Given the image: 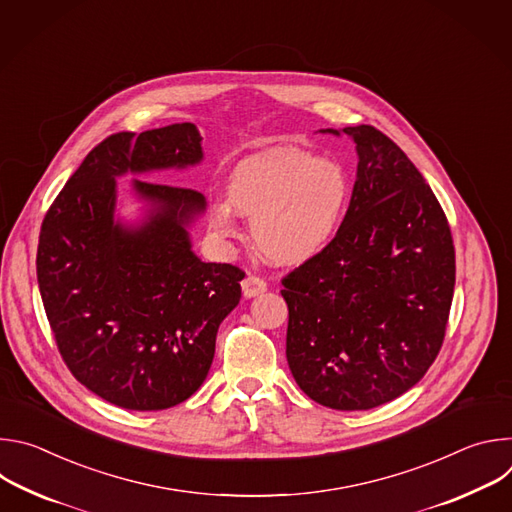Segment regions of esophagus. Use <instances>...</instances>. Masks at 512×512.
<instances>
[{
	"label": "esophagus",
	"instance_id": "34e87169",
	"mask_svg": "<svg viewBox=\"0 0 512 512\" xmlns=\"http://www.w3.org/2000/svg\"><path fill=\"white\" fill-rule=\"evenodd\" d=\"M265 289H267V283L259 275H247L243 279V296L245 298H255V296L263 294Z\"/></svg>",
	"mask_w": 512,
	"mask_h": 512
}]
</instances>
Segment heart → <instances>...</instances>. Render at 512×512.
<instances>
[{"label":"heart","instance_id":"obj_1","mask_svg":"<svg viewBox=\"0 0 512 512\" xmlns=\"http://www.w3.org/2000/svg\"><path fill=\"white\" fill-rule=\"evenodd\" d=\"M352 198L342 164L298 148H271L241 160L229 174L227 200L210 206L216 235H239L237 212L253 221L257 247L275 263L298 265L338 235Z\"/></svg>","mask_w":512,"mask_h":512}]
</instances>
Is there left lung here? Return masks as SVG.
Segmentation results:
<instances>
[{
	"label": "left lung",
	"instance_id": "left-lung-1",
	"mask_svg": "<svg viewBox=\"0 0 512 512\" xmlns=\"http://www.w3.org/2000/svg\"><path fill=\"white\" fill-rule=\"evenodd\" d=\"M356 145V182L334 241L281 283L285 354L300 389L338 411L409 391L446 336L456 253L425 178L373 125L322 129Z\"/></svg>",
	"mask_w": 512,
	"mask_h": 512
}]
</instances>
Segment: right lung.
I'll return each mask as SVG.
<instances>
[{
    "instance_id": "obj_1",
    "label": "right lung",
    "mask_w": 512,
    "mask_h": 512,
    "mask_svg": "<svg viewBox=\"0 0 512 512\" xmlns=\"http://www.w3.org/2000/svg\"><path fill=\"white\" fill-rule=\"evenodd\" d=\"M200 141L194 123L109 135L42 221L36 271L60 356L79 383L123 409L160 411L194 395L218 326L241 300L245 273L192 251L200 192L133 180L148 216L137 227L115 221L117 176L194 166Z\"/></svg>"
}]
</instances>
